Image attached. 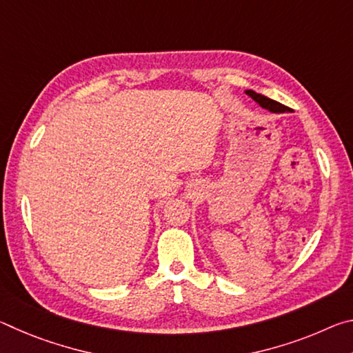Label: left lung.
Returning <instances> with one entry per match:
<instances>
[{"instance_id": "obj_1", "label": "left lung", "mask_w": 353, "mask_h": 353, "mask_svg": "<svg viewBox=\"0 0 353 353\" xmlns=\"http://www.w3.org/2000/svg\"><path fill=\"white\" fill-rule=\"evenodd\" d=\"M246 94H248V97L252 98L255 103L261 107V109H265V110L271 112V113H290L291 112V109H288L286 105L280 104L274 99H270L268 97H265V94H260V93H256L254 90H246Z\"/></svg>"}]
</instances>
